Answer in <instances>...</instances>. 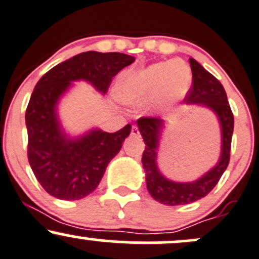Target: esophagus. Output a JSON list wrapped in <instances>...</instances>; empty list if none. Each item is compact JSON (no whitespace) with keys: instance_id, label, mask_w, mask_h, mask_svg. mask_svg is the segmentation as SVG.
<instances>
[{"instance_id":"1","label":"esophagus","mask_w":259,"mask_h":259,"mask_svg":"<svg viewBox=\"0 0 259 259\" xmlns=\"http://www.w3.org/2000/svg\"><path fill=\"white\" fill-rule=\"evenodd\" d=\"M131 135L136 136V137H140L141 132H140V130H138L137 126H133L132 127V130H131Z\"/></svg>"}]
</instances>
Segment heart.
I'll use <instances>...</instances> for the list:
<instances>
[{
	"mask_svg": "<svg viewBox=\"0 0 259 259\" xmlns=\"http://www.w3.org/2000/svg\"><path fill=\"white\" fill-rule=\"evenodd\" d=\"M192 83L191 68L183 61L158 62L147 68L124 74L118 84V95L127 103H142L156 98L166 106L182 98Z\"/></svg>",
	"mask_w": 259,
	"mask_h": 259,
	"instance_id": "b5f03b06",
	"label": "heart"
}]
</instances>
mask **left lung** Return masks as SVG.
Instances as JSON below:
<instances>
[{
  "mask_svg": "<svg viewBox=\"0 0 259 259\" xmlns=\"http://www.w3.org/2000/svg\"><path fill=\"white\" fill-rule=\"evenodd\" d=\"M192 70V86L186 93L185 102L199 103L208 107L217 114L222 127V153L214 168L196 182L177 183L168 181L159 173L156 164L157 147L163 121L157 117H141L137 126L145 141L142 164L146 172L147 189L157 202L168 206L188 204L203 198L215 187L225 170L227 169L231 157V143L233 135L234 118L227 100V95L221 82L204 70L194 58H189Z\"/></svg>",
  "mask_w": 259,
  "mask_h": 259,
  "instance_id": "8db88e82",
  "label": "left lung"
}]
</instances>
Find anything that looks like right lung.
Instances as JSON below:
<instances>
[{
  "mask_svg": "<svg viewBox=\"0 0 259 259\" xmlns=\"http://www.w3.org/2000/svg\"><path fill=\"white\" fill-rule=\"evenodd\" d=\"M133 61L124 53L89 51L55 66L37 82L26 110L27 157L37 181L51 196L76 201L92 193L132 128L126 124L114 133L97 130L67 140L55 112L60 96L77 79L106 93L112 78Z\"/></svg>",
  "mask_w": 259,
  "mask_h": 259,
  "instance_id": "right-lung-1",
  "label": "right lung"
}]
</instances>
